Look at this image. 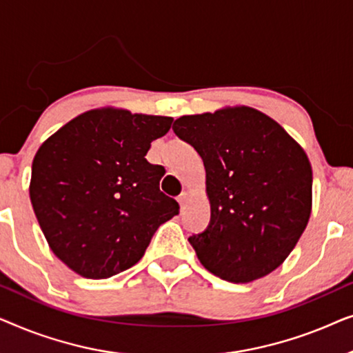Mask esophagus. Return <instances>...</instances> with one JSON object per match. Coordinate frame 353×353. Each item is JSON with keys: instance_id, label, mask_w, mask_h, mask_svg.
<instances>
[{"instance_id": "esophagus-1", "label": "esophagus", "mask_w": 353, "mask_h": 353, "mask_svg": "<svg viewBox=\"0 0 353 353\" xmlns=\"http://www.w3.org/2000/svg\"><path fill=\"white\" fill-rule=\"evenodd\" d=\"M191 199V196H190V192H188V191H183L181 192V194L180 196H178V202H180V205L183 207V205H185L186 204V202L188 201H190Z\"/></svg>"}]
</instances>
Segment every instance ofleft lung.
<instances>
[{
  "instance_id": "left-lung-1",
  "label": "left lung",
  "mask_w": 353,
  "mask_h": 353,
  "mask_svg": "<svg viewBox=\"0 0 353 353\" xmlns=\"http://www.w3.org/2000/svg\"><path fill=\"white\" fill-rule=\"evenodd\" d=\"M173 132L205 165L210 223L190 244L204 268L250 283L276 270L312 214V165L279 125L249 105L183 115Z\"/></svg>"
}]
</instances>
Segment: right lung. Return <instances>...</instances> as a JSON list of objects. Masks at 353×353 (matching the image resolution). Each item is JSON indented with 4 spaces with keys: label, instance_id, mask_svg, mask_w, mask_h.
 <instances>
[{
    "label": "right lung",
    "instance_id": "right-lung-1",
    "mask_svg": "<svg viewBox=\"0 0 353 353\" xmlns=\"http://www.w3.org/2000/svg\"><path fill=\"white\" fill-rule=\"evenodd\" d=\"M172 122L108 105L77 115L38 149L33 212L72 272L104 279L133 267L159 226L178 214V202L159 188L163 168L146 161Z\"/></svg>",
    "mask_w": 353,
    "mask_h": 353
}]
</instances>
